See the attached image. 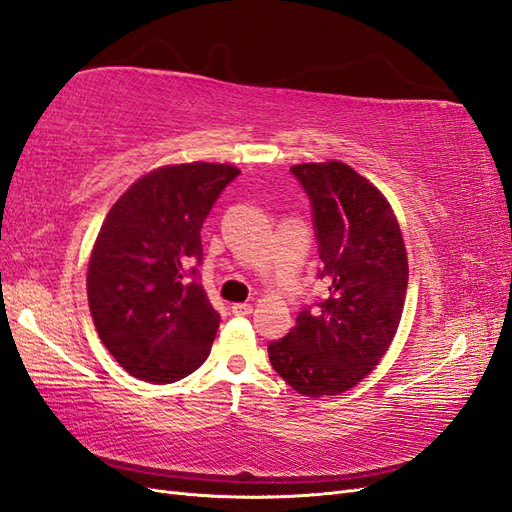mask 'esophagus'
Masks as SVG:
<instances>
[{
    "mask_svg": "<svg viewBox=\"0 0 512 512\" xmlns=\"http://www.w3.org/2000/svg\"><path fill=\"white\" fill-rule=\"evenodd\" d=\"M231 311L235 313V316H248V313H253V305H248V303H235V305L231 307Z\"/></svg>",
    "mask_w": 512,
    "mask_h": 512,
    "instance_id": "esophagus-1",
    "label": "esophagus"
}]
</instances>
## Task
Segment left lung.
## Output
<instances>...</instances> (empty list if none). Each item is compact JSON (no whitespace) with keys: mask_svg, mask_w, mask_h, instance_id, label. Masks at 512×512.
<instances>
[{"mask_svg":"<svg viewBox=\"0 0 512 512\" xmlns=\"http://www.w3.org/2000/svg\"><path fill=\"white\" fill-rule=\"evenodd\" d=\"M292 173L311 199L329 296L300 311L268 355L300 396H339L381 363L396 337L409 259L389 201L355 168L329 160L294 164Z\"/></svg>","mask_w":512,"mask_h":512,"instance_id":"left-lung-1","label":"left lung"}]
</instances>
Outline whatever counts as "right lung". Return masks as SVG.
<instances>
[{
  "instance_id": "add662e5",
  "label": "right lung",
  "mask_w": 512,
  "mask_h": 512,
  "mask_svg": "<svg viewBox=\"0 0 512 512\" xmlns=\"http://www.w3.org/2000/svg\"><path fill=\"white\" fill-rule=\"evenodd\" d=\"M238 166L168 164L119 196L88 259V305L103 346L153 385L175 383L207 359L220 324L203 285L201 227Z\"/></svg>"
}]
</instances>
